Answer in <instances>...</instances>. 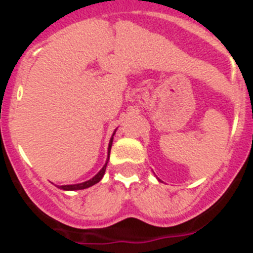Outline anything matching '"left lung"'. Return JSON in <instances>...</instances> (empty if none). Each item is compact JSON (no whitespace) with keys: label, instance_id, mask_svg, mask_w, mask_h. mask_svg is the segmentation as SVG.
I'll list each match as a JSON object with an SVG mask.
<instances>
[{"label":"left lung","instance_id":"left-lung-1","mask_svg":"<svg viewBox=\"0 0 253 253\" xmlns=\"http://www.w3.org/2000/svg\"><path fill=\"white\" fill-rule=\"evenodd\" d=\"M158 181H161V180H160V178H158Z\"/></svg>","mask_w":253,"mask_h":253}]
</instances>
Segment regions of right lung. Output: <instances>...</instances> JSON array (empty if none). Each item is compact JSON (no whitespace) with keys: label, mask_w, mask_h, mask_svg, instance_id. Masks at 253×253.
I'll return each instance as SVG.
<instances>
[{"label":"right lung","mask_w":253,"mask_h":253,"mask_svg":"<svg viewBox=\"0 0 253 253\" xmlns=\"http://www.w3.org/2000/svg\"><path fill=\"white\" fill-rule=\"evenodd\" d=\"M116 129L114 130L113 135H111L110 138V142H109V148H107V160L106 162H105L104 167H102L101 169H100L97 173H96L95 176H93L92 178H90V180L84 181V182H81V184H75V185H62V186H57L58 189H62V190H66V191H75V190H84V189H87V187H91L93 186L95 184H97V182H100V180H101L102 177H104L105 175V171H106V166H107V162H109V158H110V151H111V146H113V139H114V134H115Z\"/></svg>","instance_id":"obj_1"}]
</instances>
